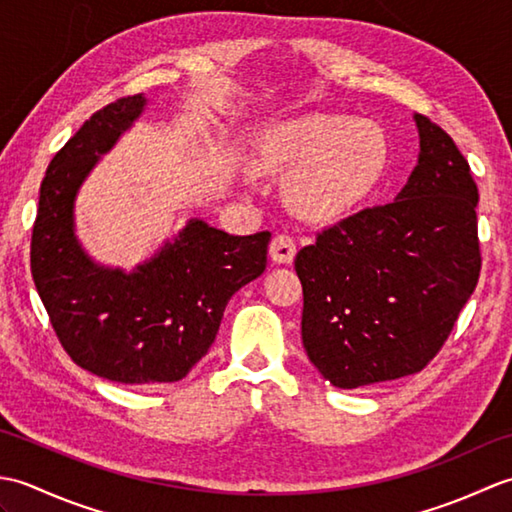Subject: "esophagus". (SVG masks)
I'll use <instances>...</instances> for the list:
<instances>
[{"label": "esophagus", "mask_w": 512, "mask_h": 512, "mask_svg": "<svg viewBox=\"0 0 512 512\" xmlns=\"http://www.w3.org/2000/svg\"><path fill=\"white\" fill-rule=\"evenodd\" d=\"M268 253L275 264H290L297 255L295 239H292L290 235H275L273 242H270Z\"/></svg>", "instance_id": "obj_1"}]
</instances>
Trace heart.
<instances>
[{"label":"heart","instance_id":"b5f03b06","mask_svg":"<svg viewBox=\"0 0 512 512\" xmlns=\"http://www.w3.org/2000/svg\"><path fill=\"white\" fill-rule=\"evenodd\" d=\"M257 169L290 173L288 200L310 220L345 215L376 187L387 165L380 129L350 116L312 112L266 127L255 147Z\"/></svg>","mask_w":512,"mask_h":512}]
</instances>
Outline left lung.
I'll return each instance as SVG.
<instances>
[{
    "label": "left lung",
    "instance_id": "8db88e82",
    "mask_svg": "<svg viewBox=\"0 0 512 512\" xmlns=\"http://www.w3.org/2000/svg\"><path fill=\"white\" fill-rule=\"evenodd\" d=\"M413 121L418 165L396 198L325 228L295 259L303 347L341 389L420 372L480 279L469 162L427 116Z\"/></svg>",
    "mask_w": 512,
    "mask_h": 512
}]
</instances>
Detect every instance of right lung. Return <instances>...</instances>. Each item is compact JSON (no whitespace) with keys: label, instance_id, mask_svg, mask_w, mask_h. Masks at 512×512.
<instances>
[{"label":"right lung","instance_id":"add662e5","mask_svg":"<svg viewBox=\"0 0 512 512\" xmlns=\"http://www.w3.org/2000/svg\"><path fill=\"white\" fill-rule=\"evenodd\" d=\"M147 107L118 99L90 116L52 158L30 244L32 279L72 361L125 385L176 383L209 352L235 292L266 270L270 233L228 235L187 222L134 270L103 266L76 237L81 184Z\"/></svg>","mask_w":512,"mask_h":512}]
</instances>
